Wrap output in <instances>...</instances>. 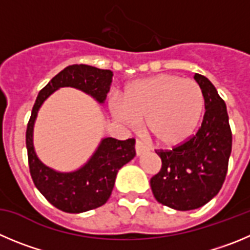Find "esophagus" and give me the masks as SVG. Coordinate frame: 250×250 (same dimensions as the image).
<instances>
[{
    "instance_id": "esophagus-1",
    "label": "esophagus",
    "mask_w": 250,
    "mask_h": 250,
    "mask_svg": "<svg viewBox=\"0 0 250 250\" xmlns=\"http://www.w3.org/2000/svg\"><path fill=\"white\" fill-rule=\"evenodd\" d=\"M149 148L148 146H146V143H144L143 141H141V139H137L136 142V153L137 155H142V154H144L146 151H148Z\"/></svg>"
}]
</instances>
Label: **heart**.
I'll return each mask as SVG.
<instances>
[{
	"mask_svg": "<svg viewBox=\"0 0 250 250\" xmlns=\"http://www.w3.org/2000/svg\"><path fill=\"white\" fill-rule=\"evenodd\" d=\"M204 109L199 83L171 74L134 81L125 87L122 101L112 104L117 120L128 125L146 120L149 136L164 146H178L190 138Z\"/></svg>",
	"mask_w": 250,
	"mask_h": 250,
	"instance_id": "obj_1",
	"label": "heart"
}]
</instances>
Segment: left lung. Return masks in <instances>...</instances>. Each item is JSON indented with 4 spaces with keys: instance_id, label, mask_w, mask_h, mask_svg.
Wrapping results in <instances>:
<instances>
[{
    "instance_id": "obj_1",
    "label": "left lung",
    "mask_w": 250,
    "mask_h": 250,
    "mask_svg": "<svg viewBox=\"0 0 250 250\" xmlns=\"http://www.w3.org/2000/svg\"><path fill=\"white\" fill-rule=\"evenodd\" d=\"M195 80L205 97L204 120L199 130L172 149H158L162 169L150 179L159 204L179 211L206 205L225 183L232 151V130L227 107L216 87L204 75Z\"/></svg>"
}]
</instances>
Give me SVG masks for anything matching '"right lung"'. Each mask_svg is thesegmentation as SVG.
<instances>
[{
	"label": "right lung",
	"mask_w": 250,
	"mask_h": 250,
	"mask_svg": "<svg viewBox=\"0 0 250 250\" xmlns=\"http://www.w3.org/2000/svg\"><path fill=\"white\" fill-rule=\"evenodd\" d=\"M112 76L111 70L85 64L70 65L42 88L32 108L25 132L30 176L42 195L53 206L67 213H81L106 204L113 190L118 170L136 155V139L104 138L85 167L78 171L62 174L49 169L37 158L33 148L34 121L46 97L65 86L79 88L99 102H104L109 91Z\"/></svg>",
	"instance_id": "obj_1"
}]
</instances>
